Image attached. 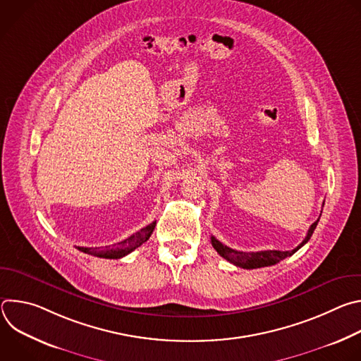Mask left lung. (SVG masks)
<instances>
[{
  "mask_svg": "<svg viewBox=\"0 0 361 361\" xmlns=\"http://www.w3.org/2000/svg\"><path fill=\"white\" fill-rule=\"evenodd\" d=\"M320 220V217H319ZM317 221H314L312 224V227L308 228L307 231V235L305 238L301 241V244H298L294 250L291 251H280V250H267V251H257V252H244V251H237V250H233L227 245H224L223 243H220L216 237L212 235V244L214 247V250L223 257V259H226L227 262L233 263L234 266L237 267H241V269H260V267H269V266H274L277 263H280L281 260H284L286 257L288 255H293L298 248H301L308 240H310V237L313 235L316 227H317Z\"/></svg>",
  "mask_w": 361,
  "mask_h": 361,
  "instance_id": "8db88e82",
  "label": "left lung"
}]
</instances>
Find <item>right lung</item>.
I'll use <instances>...</instances> for the list:
<instances>
[{
	"instance_id": "1",
	"label": "right lung",
	"mask_w": 361,
	"mask_h": 361,
	"mask_svg": "<svg viewBox=\"0 0 361 361\" xmlns=\"http://www.w3.org/2000/svg\"><path fill=\"white\" fill-rule=\"evenodd\" d=\"M154 227H156V221H152L147 227L141 228L135 234L130 235L124 241L114 244L111 247H102V248H87V247H77L80 251L85 254H91L95 257H101V259H121V257L130 254L134 251L137 247H140L142 243H145L149 235L154 231Z\"/></svg>"
}]
</instances>
